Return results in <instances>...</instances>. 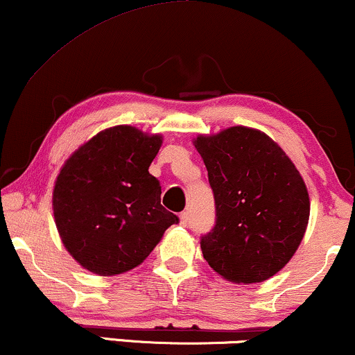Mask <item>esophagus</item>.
<instances>
[{
	"label": "esophagus",
	"instance_id": "obj_1",
	"mask_svg": "<svg viewBox=\"0 0 355 355\" xmlns=\"http://www.w3.org/2000/svg\"><path fill=\"white\" fill-rule=\"evenodd\" d=\"M179 222H181L182 227H186L189 224V212H182L181 216H179Z\"/></svg>",
	"mask_w": 355,
	"mask_h": 355
}]
</instances>
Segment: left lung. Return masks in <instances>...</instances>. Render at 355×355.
<instances>
[{"label":"left lung","instance_id":"obj_1","mask_svg":"<svg viewBox=\"0 0 355 355\" xmlns=\"http://www.w3.org/2000/svg\"><path fill=\"white\" fill-rule=\"evenodd\" d=\"M216 199V225L200 237L207 263L234 283L277 275L304 237L309 196L300 171L261 131L230 126L194 139Z\"/></svg>","mask_w":355,"mask_h":355}]
</instances>
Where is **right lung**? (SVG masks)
<instances>
[{"mask_svg": "<svg viewBox=\"0 0 355 355\" xmlns=\"http://www.w3.org/2000/svg\"><path fill=\"white\" fill-rule=\"evenodd\" d=\"M161 143V135L118 125L65 161L52 209L64 247L85 270L112 277L135 268L179 222L161 205V184L148 171Z\"/></svg>", "mask_w": 355, "mask_h": 355, "instance_id": "1", "label": "right lung"}]
</instances>
